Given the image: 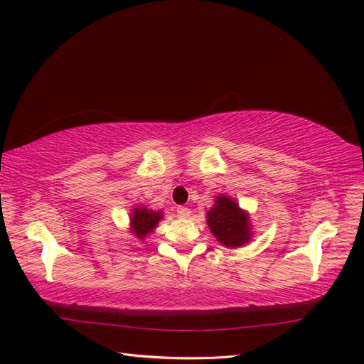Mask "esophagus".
<instances>
[{
    "label": "esophagus",
    "instance_id": "obj_1",
    "mask_svg": "<svg viewBox=\"0 0 364 364\" xmlns=\"http://www.w3.org/2000/svg\"><path fill=\"white\" fill-rule=\"evenodd\" d=\"M176 214H178V218L188 219L189 215H191V210H189V208H184V206H178L176 208Z\"/></svg>",
    "mask_w": 364,
    "mask_h": 364
}]
</instances>
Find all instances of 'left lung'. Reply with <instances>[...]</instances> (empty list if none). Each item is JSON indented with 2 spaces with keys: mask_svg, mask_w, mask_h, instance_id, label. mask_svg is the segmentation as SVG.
<instances>
[{
  "mask_svg": "<svg viewBox=\"0 0 364 364\" xmlns=\"http://www.w3.org/2000/svg\"><path fill=\"white\" fill-rule=\"evenodd\" d=\"M206 223L213 236L228 249L249 244L255 235L250 214L225 194L215 196L213 208L206 213Z\"/></svg>",
  "mask_w": 364,
  "mask_h": 364,
  "instance_id": "1",
  "label": "left lung"
}]
</instances>
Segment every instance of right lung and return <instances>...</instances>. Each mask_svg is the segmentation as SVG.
I'll list each match as a JSON object with an SVG mask.
<instances>
[{
  "label": "right lung",
  "instance_id": "add662e5",
  "mask_svg": "<svg viewBox=\"0 0 364 364\" xmlns=\"http://www.w3.org/2000/svg\"><path fill=\"white\" fill-rule=\"evenodd\" d=\"M162 220V211H154L146 206H134L129 213V233L139 241H144L156 230L158 223Z\"/></svg>",
  "mask_w": 364,
  "mask_h": 364
}]
</instances>
